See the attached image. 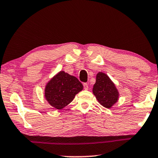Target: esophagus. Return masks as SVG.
Returning a JSON list of instances; mask_svg holds the SVG:
<instances>
[{
  "mask_svg": "<svg viewBox=\"0 0 158 158\" xmlns=\"http://www.w3.org/2000/svg\"><path fill=\"white\" fill-rule=\"evenodd\" d=\"M84 89H85V90H88V89H89L88 84L84 83Z\"/></svg>",
  "mask_w": 158,
  "mask_h": 158,
  "instance_id": "esophagus-1",
  "label": "esophagus"
}]
</instances>
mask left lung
Here are the masks:
<instances>
[{
	"instance_id": "obj_1",
	"label": "left lung",
	"mask_w": 158,
	"mask_h": 158,
	"mask_svg": "<svg viewBox=\"0 0 158 158\" xmlns=\"http://www.w3.org/2000/svg\"><path fill=\"white\" fill-rule=\"evenodd\" d=\"M93 93L99 103L108 109L119 100V94L115 84L106 74L102 72H99L96 75Z\"/></svg>"
}]
</instances>
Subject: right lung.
<instances>
[{"mask_svg":"<svg viewBox=\"0 0 158 158\" xmlns=\"http://www.w3.org/2000/svg\"><path fill=\"white\" fill-rule=\"evenodd\" d=\"M83 88V85L77 77L60 71L46 84L45 98L52 107L61 110L73 101Z\"/></svg>","mask_w":158,"mask_h":158,"instance_id":"add662e5","label":"right lung"}]
</instances>
